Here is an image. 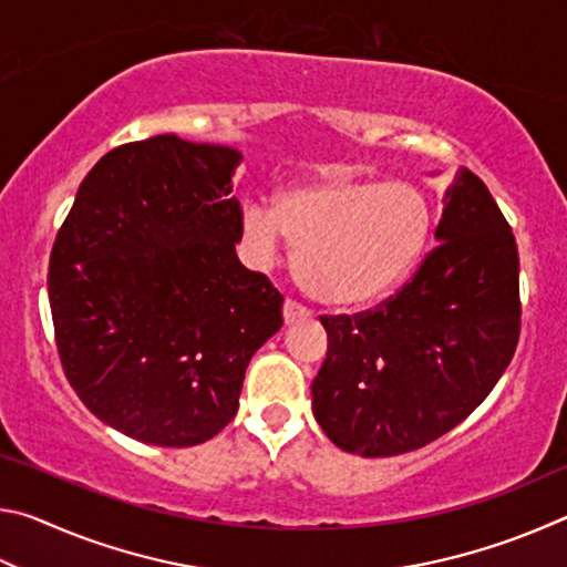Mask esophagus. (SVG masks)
Returning a JSON list of instances; mask_svg holds the SVG:
<instances>
[{"instance_id":"34e87169","label":"esophagus","mask_w":567,"mask_h":567,"mask_svg":"<svg viewBox=\"0 0 567 567\" xmlns=\"http://www.w3.org/2000/svg\"><path fill=\"white\" fill-rule=\"evenodd\" d=\"M282 315H285V322L292 324V322H297V320H307L312 312L307 310L305 305L297 302V300H287L285 307H282Z\"/></svg>"}]
</instances>
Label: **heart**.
I'll list each match as a JSON object with an SVG mask.
<instances>
[{
    "instance_id": "1",
    "label": "heart",
    "mask_w": 567,
    "mask_h": 567,
    "mask_svg": "<svg viewBox=\"0 0 567 567\" xmlns=\"http://www.w3.org/2000/svg\"><path fill=\"white\" fill-rule=\"evenodd\" d=\"M427 205L402 182L342 177L297 182L275 209L252 203L243 235L257 260H272L287 239L302 290L324 305H368L405 280L425 247Z\"/></svg>"
}]
</instances>
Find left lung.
<instances>
[{"mask_svg":"<svg viewBox=\"0 0 567 567\" xmlns=\"http://www.w3.org/2000/svg\"><path fill=\"white\" fill-rule=\"evenodd\" d=\"M437 245L375 310L322 315L328 358L312 412L334 445L390 457L460 425L511 364L520 338L513 229L485 182L455 172Z\"/></svg>","mask_w":567,"mask_h":567,"instance_id":"8db88e82","label":"left lung"}]
</instances>
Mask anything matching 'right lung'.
I'll return each mask as SVG.
<instances>
[{"label": "right lung", "instance_id": "1", "mask_svg": "<svg viewBox=\"0 0 567 567\" xmlns=\"http://www.w3.org/2000/svg\"><path fill=\"white\" fill-rule=\"evenodd\" d=\"M233 147L177 134L107 152L76 189L50 257L64 375L110 427L192 447L237 415L282 295L239 262Z\"/></svg>", "mask_w": 567, "mask_h": 567}]
</instances>
